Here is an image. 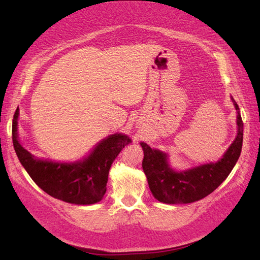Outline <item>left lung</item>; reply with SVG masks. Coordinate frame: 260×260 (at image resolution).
<instances>
[{
	"label": "left lung",
	"instance_id": "obj_1",
	"mask_svg": "<svg viewBox=\"0 0 260 260\" xmlns=\"http://www.w3.org/2000/svg\"><path fill=\"white\" fill-rule=\"evenodd\" d=\"M238 111V137L223 157L216 164H207L196 168L176 172L167 162V155L141 143L144 158L142 167L146 175L149 190L154 198L166 204H188L200 201L214 192L230 175L242 151L243 121L240 108L233 99Z\"/></svg>",
	"mask_w": 260,
	"mask_h": 260
}]
</instances>
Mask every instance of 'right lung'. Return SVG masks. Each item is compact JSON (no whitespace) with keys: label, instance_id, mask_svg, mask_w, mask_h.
<instances>
[{"label":"right lung","instance_id":"obj_1","mask_svg":"<svg viewBox=\"0 0 260 260\" xmlns=\"http://www.w3.org/2000/svg\"><path fill=\"white\" fill-rule=\"evenodd\" d=\"M18 112L17 108L13 118V144L19 161L36 184L53 198L77 205H91L103 199L112 164L131 140L120 133L108 137L99 143L88 158L80 162L40 160L18 142Z\"/></svg>","mask_w":260,"mask_h":260}]
</instances>
